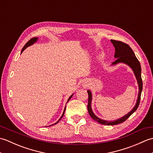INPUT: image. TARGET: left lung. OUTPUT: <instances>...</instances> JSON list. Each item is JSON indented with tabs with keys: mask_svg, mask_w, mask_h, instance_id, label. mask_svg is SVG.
<instances>
[{
	"mask_svg": "<svg viewBox=\"0 0 153 153\" xmlns=\"http://www.w3.org/2000/svg\"><path fill=\"white\" fill-rule=\"evenodd\" d=\"M111 43H112L113 46L115 48V54H114V58H116V60L112 63L111 66H115V65L123 63L131 68L134 73L135 76V78L137 79V84L139 86V93H138V97L137 99V102L135 106L133 108V109L130 112H129L127 114L121 117L120 118L117 119L116 120H113V121H108V120L100 119L99 117H97L94 112H93V110L91 108V102H92V93L91 91L88 90L87 93H88V105H87V109H88V112L91 117L95 120L96 122L99 123H101L103 125H107V126H112V125H116L118 123H122L128 119L129 116H130L133 113H134L136 110L137 109L138 106L139 105V102H140L141 99V95L143 89V82L141 79V68L140 63H139L137 58H136L135 55L134 53V51L131 48V47L122 41H115V40H110Z\"/></svg>",
	"mask_w": 153,
	"mask_h": 153,
	"instance_id": "obj_1",
	"label": "left lung"
}]
</instances>
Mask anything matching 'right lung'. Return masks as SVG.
Listing matches in <instances>:
<instances>
[{"instance_id":"obj_1","label":"right lung","mask_w":153,"mask_h":153,"mask_svg":"<svg viewBox=\"0 0 153 153\" xmlns=\"http://www.w3.org/2000/svg\"><path fill=\"white\" fill-rule=\"evenodd\" d=\"M37 40H38V37H33V38H32V39H31L27 43L25 44V45H24V47H23V48L22 49V51H21V54L22 53V52L24 51L25 48H26L27 47H30V46H31V45H33L35 43H36V42L37 41ZM74 95V94H72V95H71L70 97H69V99H68V101H67V102L69 101L70 100V99L71 98V97H72ZM65 110H66V106H65V108H64V112H63V113H62V116L60 117V119L58 120V121L55 123H54V124H51V125H50V126H54V125H55V124H56L57 123H58V122L60 121V120L62 119V118L63 117V116L64 115V112H65Z\"/></svg>"}]
</instances>
